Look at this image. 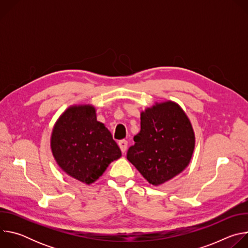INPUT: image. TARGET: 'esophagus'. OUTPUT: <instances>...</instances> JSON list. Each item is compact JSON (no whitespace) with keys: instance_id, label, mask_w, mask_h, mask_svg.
Wrapping results in <instances>:
<instances>
[{"instance_id":"obj_1","label":"esophagus","mask_w":248,"mask_h":248,"mask_svg":"<svg viewBox=\"0 0 248 248\" xmlns=\"http://www.w3.org/2000/svg\"><path fill=\"white\" fill-rule=\"evenodd\" d=\"M119 146L121 148V151L123 153H124L126 151V148H127V141L126 140H121L119 141Z\"/></svg>"}]
</instances>
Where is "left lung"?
<instances>
[{"label": "left lung", "mask_w": 248, "mask_h": 248, "mask_svg": "<svg viewBox=\"0 0 248 248\" xmlns=\"http://www.w3.org/2000/svg\"><path fill=\"white\" fill-rule=\"evenodd\" d=\"M140 131L126 158L152 186L183 172L195 147V134L186 112L170 100L156 102L140 113Z\"/></svg>", "instance_id": "obj_1"}]
</instances>
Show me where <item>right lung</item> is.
<instances>
[{
	"mask_svg": "<svg viewBox=\"0 0 248 248\" xmlns=\"http://www.w3.org/2000/svg\"><path fill=\"white\" fill-rule=\"evenodd\" d=\"M50 143L62 170L85 185L96 182L122 156L111 132L97 121L96 108L90 104L65 109L54 124Z\"/></svg>",
	"mask_w": 248,
	"mask_h": 248,
	"instance_id": "obj_1",
	"label": "right lung"
}]
</instances>
